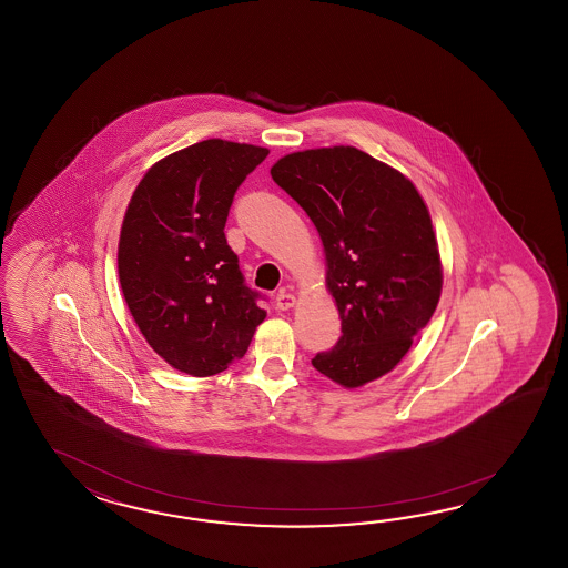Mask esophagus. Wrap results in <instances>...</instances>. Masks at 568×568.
<instances>
[{"label": "esophagus", "mask_w": 568, "mask_h": 568, "mask_svg": "<svg viewBox=\"0 0 568 568\" xmlns=\"http://www.w3.org/2000/svg\"><path fill=\"white\" fill-rule=\"evenodd\" d=\"M294 304H296V296L290 292H280L276 296V306L280 311H290V308H294Z\"/></svg>", "instance_id": "34e87169"}]
</instances>
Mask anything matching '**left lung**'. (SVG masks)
Masks as SVG:
<instances>
[{
  "label": "left lung",
  "instance_id": "left-lung-1",
  "mask_svg": "<svg viewBox=\"0 0 568 568\" xmlns=\"http://www.w3.org/2000/svg\"><path fill=\"white\" fill-rule=\"evenodd\" d=\"M321 235L343 335L314 369L355 389L389 374L436 311L443 264L408 176L353 145L292 152L270 170Z\"/></svg>",
  "mask_w": 568,
  "mask_h": 568
}]
</instances>
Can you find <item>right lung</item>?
Here are the masks:
<instances>
[{
  "label": "right lung",
  "instance_id": "right-lung-1",
  "mask_svg": "<svg viewBox=\"0 0 568 568\" xmlns=\"http://www.w3.org/2000/svg\"><path fill=\"white\" fill-rule=\"evenodd\" d=\"M267 148L203 140L152 164L121 223V292L148 345L194 377L240 362L266 311L243 284L225 221Z\"/></svg>",
  "mask_w": 568,
  "mask_h": 568
}]
</instances>
